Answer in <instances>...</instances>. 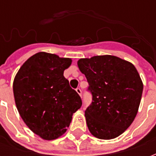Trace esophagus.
Masks as SVG:
<instances>
[{
	"label": "esophagus",
	"instance_id": "obj_1",
	"mask_svg": "<svg viewBox=\"0 0 156 156\" xmlns=\"http://www.w3.org/2000/svg\"><path fill=\"white\" fill-rule=\"evenodd\" d=\"M76 91H77V93H78V95L82 97V90H81L80 88H77V89H76Z\"/></svg>",
	"mask_w": 156,
	"mask_h": 156
}]
</instances>
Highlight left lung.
<instances>
[{
    "mask_svg": "<svg viewBox=\"0 0 156 156\" xmlns=\"http://www.w3.org/2000/svg\"><path fill=\"white\" fill-rule=\"evenodd\" d=\"M89 83L92 103L85 111L89 131L100 139H112L129 127L138 113L143 84L135 66L111 55L78 61Z\"/></svg>",
    "mask_w": 156,
    "mask_h": 156,
    "instance_id": "left-lung-1",
    "label": "left lung"
}]
</instances>
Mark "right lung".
Here are the masks:
<instances>
[{"mask_svg":"<svg viewBox=\"0 0 156 156\" xmlns=\"http://www.w3.org/2000/svg\"><path fill=\"white\" fill-rule=\"evenodd\" d=\"M70 58L40 52L21 66L13 83L16 107L33 133L53 140L66 133L82 100L69 87L64 70Z\"/></svg>","mask_w":156,"mask_h":156,"instance_id":"1","label":"right lung"}]
</instances>
